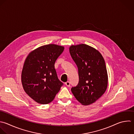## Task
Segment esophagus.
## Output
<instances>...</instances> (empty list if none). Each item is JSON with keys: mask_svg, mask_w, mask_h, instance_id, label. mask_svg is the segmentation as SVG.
I'll return each mask as SVG.
<instances>
[{"mask_svg": "<svg viewBox=\"0 0 134 134\" xmlns=\"http://www.w3.org/2000/svg\"><path fill=\"white\" fill-rule=\"evenodd\" d=\"M65 85L67 86H70V82H69V81H68V82H65Z\"/></svg>", "mask_w": 134, "mask_h": 134, "instance_id": "1", "label": "esophagus"}]
</instances>
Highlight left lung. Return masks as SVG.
Segmentation results:
<instances>
[{
	"label": "left lung",
	"mask_w": 134,
	"mask_h": 134,
	"mask_svg": "<svg viewBox=\"0 0 134 134\" xmlns=\"http://www.w3.org/2000/svg\"><path fill=\"white\" fill-rule=\"evenodd\" d=\"M70 54L76 63L79 82L71 91L76 99L83 105H90L105 92L108 75L104 59L96 49L85 44L72 45Z\"/></svg>",
	"instance_id": "left-lung-1"
}]
</instances>
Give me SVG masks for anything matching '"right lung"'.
Returning <instances> with one entry per match:
<instances>
[{
  "label": "right lung",
  "instance_id": "1",
  "mask_svg": "<svg viewBox=\"0 0 134 134\" xmlns=\"http://www.w3.org/2000/svg\"><path fill=\"white\" fill-rule=\"evenodd\" d=\"M64 49L63 46L54 44L42 46L30 52L25 61L22 85L26 94L38 103L51 102L63 85L54 64Z\"/></svg>",
  "mask_w": 134,
  "mask_h": 134
}]
</instances>
